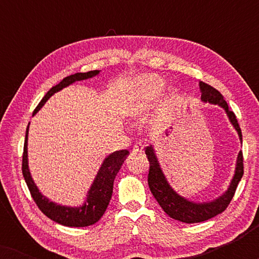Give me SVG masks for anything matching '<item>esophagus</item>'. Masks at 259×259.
I'll use <instances>...</instances> for the list:
<instances>
[{"instance_id": "1", "label": "esophagus", "mask_w": 259, "mask_h": 259, "mask_svg": "<svg viewBox=\"0 0 259 259\" xmlns=\"http://www.w3.org/2000/svg\"><path fill=\"white\" fill-rule=\"evenodd\" d=\"M144 151V146L141 144H136L133 146V150H132V153L136 154V153H141V152Z\"/></svg>"}]
</instances>
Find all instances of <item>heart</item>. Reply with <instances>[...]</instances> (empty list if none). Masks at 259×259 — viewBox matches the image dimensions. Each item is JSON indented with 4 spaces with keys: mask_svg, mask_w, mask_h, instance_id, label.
I'll list each match as a JSON object with an SVG mask.
<instances>
[{
    "mask_svg": "<svg viewBox=\"0 0 259 259\" xmlns=\"http://www.w3.org/2000/svg\"><path fill=\"white\" fill-rule=\"evenodd\" d=\"M165 86L164 80L155 75L141 76L137 81V97L131 106L130 114L132 116L143 115L160 95Z\"/></svg>",
    "mask_w": 259,
    "mask_h": 259,
    "instance_id": "1",
    "label": "heart"
}]
</instances>
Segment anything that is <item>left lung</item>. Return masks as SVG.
Segmentation results:
<instances>
[{
  "instance_id": "left-lung-1",
  "label": "left lung",
  "mask_w": 259,
  "mask_h": 259,
  "mask_svg": "<svg viewBox=\"0 0 259 259\" xmlns=\"http://www.w3.org/2000/svg\"><path fill=\"white\" fill-rule=\"evenodd\" d=\"M199 88L201 92V101L210 102V104L218 105L222 108H224L230 122L235 127V130L239 136V139L242 141V131H240L235 113L230 111L229 106L224 100V98H223V95L215 88L203 82V81L199 82ZM145 153H146L148 161H150V171H148L147 182L152 194L157 199L158 204L160 205L162 210L166 212V214H168L169 217L176 219V221L186 223V224L205 222L207 219L213 218L214 215L222 213L223 211H225V208L229 206L230 201L232 200L233 196H235L237 185H238L244 173L243 153L242 151H239L238 157H237L235 175H233V178L231 183H230L229 189L221 197H218L217 199L206 201V203H194V201H191L186 199V198L179 196L172 189L166 177L164 176L160 165H159L157 155H155L154 148L152 147V145L145 148Z\"/></svg>"
}]
</instances>
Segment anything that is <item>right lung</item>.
<instances>
[{
	"label": "right lung",
	"mask_w": 259,
	"mask_h": 259,
	"mask_svg": "<svg viewBox=\"0 0 259 259\" xmlns=\"http://www.w3.org/2000/svg\"><path fill=\"white\" fill-rule=\"evenodd\" d=\"M100 73V70H91L87 73H75L73 75H69L63 79L61 82L56 84V86L52 87L51 90L47 92V94L42 98L40 104L37 107L34 109V114L40 111V108L46 104V101L55 94L56 92L61 91L69 84L75 82V81H81L90 79ZM28 130H29V125L27 127L26 131V139H24V146H23V157H22V173L26 180L28 189L30 191L31 197L38 208L59 224L69 226V228H83V226H90L97 223L99 219L102 217L105 213L106 208H107L109 200L112 198L113 193V183L116 175H118L119 169L121 168L122 162L125 161L127 155L130 152L127 150L115 151L105 158L104 162H102L100 169H99L97 177H95L93 184H92L90 191H88L86 200L81 206L77 207H70V206H63V205L53 203L45 197L40 191H38L37 186L35 185L33 178H31L29 167H28Z\"/></svg>",
	"instance_id": "1"
}]
</instances>
